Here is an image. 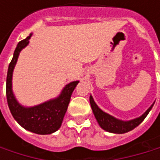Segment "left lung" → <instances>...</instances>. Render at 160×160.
I'll return each instance as SVG.
<instances>
[{
  "label": "left lung",
  "instance_id": "8db88e82",
  "mask_svg": "<svg viewBox=\"0 0 160 160\" xmlns=\"http://www.w3.org/2000/svg\"><path fill=\"white\" fill-rule=\"evenodd\" d=\"M90 103H91L92 112L95 116V118L98 121L101 128H103L104 130H106L109 132H113V133H125V132H128L133 130L134 128H136L139 124H141L143 122V120L145 118V117L147 116V114L149 113L153 107V105H152L144 115H142L140 118H137L130 120V121H122V120L117 119L110 115L102 111L97 107V105L94 103L92 96H90Z\"/></svg>",
  "mask_w": 160,
  "mask_h": 160
}]
</instances>
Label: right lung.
Wrapping results in <instances>:
<instances>
[{
  "mask_svg": "<svg viewBox=\"0 0 160 160\" xmlns=\"http://www.w3.org/2000/svg\"><path fill=\"white\" fill-rule=\"evenodd\" d=\"M29 38L30 36L18 42L13 59L9 64L6 78L7 103L13 117L23 128L37 134H50L60 128L64 116L68 110L71 94L79 81H73L68 84L60 96L54 100L29 108L21 107L16 102L12 92V75L18 54L22 49L28 44Z\"/></svg>",
  "mask_w": 160,
  "mask_h": 160,
  "instance_id": "add662e5",
  "label": "right lung"
}]
</instances>
